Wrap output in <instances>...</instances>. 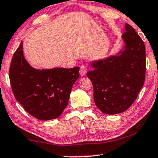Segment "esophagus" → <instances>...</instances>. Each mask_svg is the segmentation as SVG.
Instances as JSON below:
<instances>
[{
	"label": "esophagus",
	"instance_id": "obj_1",
	"mask_svg": "<svg viewBox=\"0 0 158 158\" xmlns=\"http://www.w3.org/2000/svg\"><path fill=\"white\" fill-rule=\"evenodd\" d=\"M88 71V67L85 65V64H83V65L81 66L80 68V74L81 75H85Z\"/></svg>",
	"mask_w": 158,
	"mask_h": 158
}]
</instances>
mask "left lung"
<instances>
[{
  "label": "left lung",
  "instance_id": "8db88e82",
  "mask_svg": "<svg viewBox=\"0 0 158 158\" xmlns=\"http://www.w3.org/2000/svg\"><path fill=\"white\" fill-rule=\"evenodd\" d=\"M125 47L118 55L92 64L87 76L92 82L94 98L103 113L119 114L135 102L145 80L144 42L128 23L122 34Z\"/></svg>",
  "mask_w": 158,
  "mask_h": 158
}]
</instances>
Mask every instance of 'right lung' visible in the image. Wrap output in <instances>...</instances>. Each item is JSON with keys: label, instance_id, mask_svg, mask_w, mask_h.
Returning a JSON list of instances; mask_svg holds the SVG:
<instances>
[{"label": "right lung", "instance_id": "1", "mask_svg": "<svg viewBox=\"0 0 158 158\" xmlns=\"http://www.w3.org/2000/svg\"><path fill=\"white\" fill-rule=\"evenodd\" d=\"M22 42L13 55L9 68L12 91L18 102L32 116L40 120L57 118L68 103L79 67L36 70L23 55Z\"/></svg>", "mask_w": 158, "mask_h": 158}]
</instances>
